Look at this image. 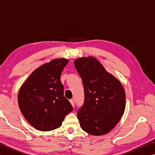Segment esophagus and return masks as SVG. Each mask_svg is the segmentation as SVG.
<instances>
[{"label":"esophagus","instance_id":"obj_1","mask_svg":"<svg viewBox=\"0 0 155 155\" xmlns=\"http://www.w3.org/2000/svg\"><path fill=\"white\" fill-rule=\"evenodd\" d=\"M70 104H72V106H73V107H74V100H70Z\"/></svg>","mask_w":155,"mask_h":155}]
</instances>
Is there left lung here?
Wrapping results in <instances>:
<instances>
[{
    "instance_id": "obj_1",
    "label": "left lung",
    "mask_w": 155,
    "mask_h": 155,
    "mask_svg": "<svg viewBox=\"0 0 155 155\" xmlns=\"http://www.w3.org/2000/svg\"><path fill=\"white\" fill-rule=\"evenodd\" d=\"M74 66L82 79L85 100L77 117L83 130L94 136L108 134L123 115L125 92L120 81L97 59L80 58Z\"/></svg>"
}]
</instances>
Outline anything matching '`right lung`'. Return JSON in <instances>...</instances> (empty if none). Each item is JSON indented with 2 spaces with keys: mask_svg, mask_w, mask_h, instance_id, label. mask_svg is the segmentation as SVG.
I'll return each mask as SVG.
<instances>
[{
  "mask_svg": "<svg viewBox=\"0 0 155 155\" xmlns=\"http://www.w3.org/2000/svg\"><path fill=\"white\" fill-rule=\"evenodd\" d=\"M68 62L65 58L55 59L38 67L19 89V109L30 124L39 131L55 129L62 124L73 108L64 95L60 77Z\"/></svg>",
  "mask_w": 155,
  "mask_h": 155,
  "instance_id": "right-lung-1",
  "label": "right lung"
}]
</instances>
